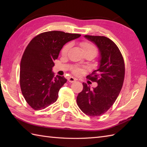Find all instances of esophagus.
Returning <instances> with one entry per match:
<instances>
[{"label": "esophagus", "mask_w": 147, "mask_h": 147, "mask_svg": "<svg viewBox=\"0 0 147 147\" xmlns=\"http://www.w3.org/2000/svg\"><path fill=\"white\" fill-rule=\"evenodd\" d=\"M76 79L74 78L73 77H69L68 78V82L70 83H73L74 82H76Z\"/></svg>", "instance_id": "obj_1"}]
</instances>
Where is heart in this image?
I'll return each mask as SVG.
<instances>
[{
  "instance_id": "1",
  "label": "heart",
  "mask_w": 147,
  "mask_h": 147,
  "mask_svg": "<svg viewBox=\"0 0 147 147\" xmlns=\"http://www.w3.org/2000/svg\"><path fill=\"white\" fill-rule=\"evenodd\" d=\"M80 45L82 47V50L84 52L90 51V52H93L96 55L97 50H96V47L93 45V43L88 42H82L80 43ZM70 47H71V43H67L66 44H65L61 50L62 55H66ZM82 70L79 68H75L74 69H73V73L75 74H80L82 73Z\"/></svg>"
}]
</instances>
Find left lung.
<instances>
[{
  "label": "left lung",
  "mask_w": 147,
  "mask_h": 147,
  "mask_svg": "<svg viewBox=\"0 0 147 147\" xmlns=\"http://www.w3.org/2000/svg\"><path fill=\"white\" fill-rule=\"evenodd\" d=\"M85 37L95 43L100 54L98 69L86 77L98 86L90 90L83 83V89L78 95L76 102L83 113L96 117L105 113L117 99L123 85L125 65L119 49L111 39L104 36Z\"/></svg>",
  "instance_id": "obj_1"
}]
</instances>
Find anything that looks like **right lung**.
Wrapping results in <instances>:
<instances>
[{
  "mask_svg": "<svg viewBox=\"0 0 147 147\" xmlns=\"http://www.w3.org/2000/svg\"><path fill=\"white\" fill-rule=\"evenodd\" d=\"M80 36L60 31L43 32L26 47L21 61L20 87L24 99L34 110H42L57 100L59 90L67 80L54 76V61L65 43Z\"/></svg>",
  "mask_w": 147,
  "mask_h": 147,
  "instance_id": "add662e5",
  "label": "right lung"
}]
</instances>
